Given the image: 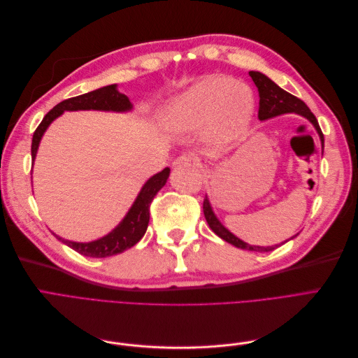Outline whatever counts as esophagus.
Masks as SVG:
<instances>
[{
    "instance_id": "esophagus-1",
    "label": "esophagus",
    "mask_w": 358,
    "mask_h": 358,
    "mask_svg": "<svg viewBox=\"0 0 358 358\" xmlns=\"http://www.w3.org/2000/svg\"><path fill=\"white\" fill-rule=\"evenodd\" d=\"M173 164H175V166H199L200 161L197 158L189 157V155H180L175 159Z\"/></svg>"
}]
</instances>
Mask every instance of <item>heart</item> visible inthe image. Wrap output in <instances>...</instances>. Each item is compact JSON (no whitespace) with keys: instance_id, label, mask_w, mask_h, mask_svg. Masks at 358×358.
Segmentation results:
<instances>
[{"instance_id":"b5f03b06","label":"heart","mask_w":358,"mask_h":358,"mask_svg":"<svg viewBox=\"0 0 358 358\" xmlns=\"http://www.w3.org/2000/svg\"><path fill=\"white\" fill-rule=\"evenodd\" d=\"M254 110L249 86L224 76H209L171 101L166 113L169 127L189 131L206 125L215 143H229L241 134Z\"/></svg>"}]
</instances>
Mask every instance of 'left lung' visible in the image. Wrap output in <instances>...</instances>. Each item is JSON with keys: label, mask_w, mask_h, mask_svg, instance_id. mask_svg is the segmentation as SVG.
Segmentation results:
<instances>
[{"label": "left lung", "mask_w": 358, "mask_h": 358, "mask_svg": "<svg viewBox=\"0 0 358 358\" xmlns=\"http://www.w3.org/2000/svg\"><path fill=\"white\" fill-rule=\"evenodd\" d=\"M249 76H251L255 86L258 88V95H259L258 119L259 121H266V119L275 117L278 115L294 112L297 115L305 116L308 121H310V124L317 128V131H318L320 138L322 142V146H324V134L318 125L317 117L310 112V109L305 103H303L300 99H297V96H294L292 94L284 91L282 88H279V86L273 80H270L263 73L249 71ZM203 212H204V218H206V221H208L212 231L216 236H220L221 239H224L225 242L234 245L236 248L248 249V251H257V252H268V251H273V249H276L278 246H280V245H275V246L264 248V246H252V245H248V243L242 242L239 237L231 234L218 220H216V216L212 212L208 197H206L203 201Z\"/></svg>", "instance_id": "obj_1"}]
</instances>
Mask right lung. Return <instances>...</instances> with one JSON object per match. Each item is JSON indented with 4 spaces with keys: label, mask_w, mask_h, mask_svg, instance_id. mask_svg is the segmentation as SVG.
Segmentation results:
<instances>
[{
    "label": "right lung",
    "mask_w": 358,
    "mask_h": 358,
    "mask_svg": "<svg viewBox=\"0 0 358 358\" xmlns=\"http://www.w3.org/2000/svg\"><path fill=\"white\" fill-rule=\"evenodd\" d=\"M113 110V112H125L131 109V103H129L128 96L119 92L116 90V85L104 86V88L95 90L92 92L71 96L69 100H64L59 104H57L48 115L43 117V121L37 127L32 136V145H31V157L32 162H34L38 143L41 140L43 133L46 131V128L50 125L53 119H57L59 115L64 113V110ZM170 175V169L166 167L162 171L157 173L155 176L150 178L145 187L140 191L131 209L127 213L122 222L119 224L116 229L107 236L101 237L99 241H94L90 243H78L64 241L62 237L57 236L58 239L74 249L76 252H79L85 257H94V258H104L112 257L116 254L124 252L125 249L134 246L146 233L148 224H149V208L152 203L154 197L158 194V191L166 185V182Z\"/></svg>",
    "instance_id": "obj_1"
}]
</instances>
